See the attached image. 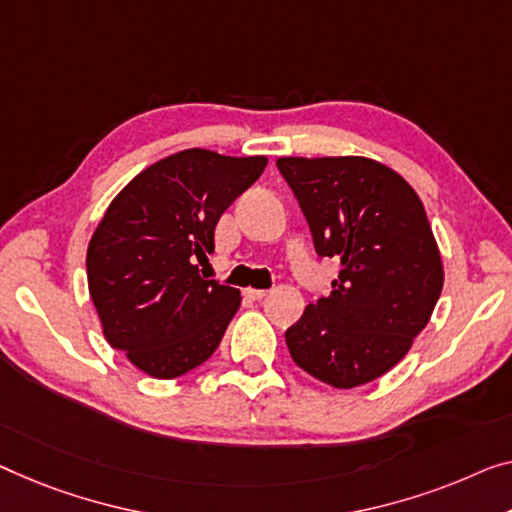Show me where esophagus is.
<instances>
[{
  "label": "esophagus",
  "instance_id": "34e87169",
  "mask_svg": "<svg viewBox=\"0 0 512 512\" xmlns=\"http://www.w3.org/2000/svg\"><path fill=\"white\" fill-rule=\"evenodd\" d=\"M246 296L250 301H262L266 296V289H255V287H248L246 289Z\"/></svg>",
  "mask_w": 512,
  "mask_h": 512
}]
</instances>
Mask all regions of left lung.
Listing matches in <instances>:
<instances>
[{
  "mask_svg": "<svg viewBox=\"0 0 512 512\" xmlns=\"http://www.w3.org/2000/svg\"><path fill=\"white\" fill-rule=\"evenodd\" d=\"M317 255L338 257L333 292L285 331L294 363L333 388L386 375L430 322L444 264L416 190L363 156L278 158Z\"/></svg>",
  "mask_w": 512,
  "mask_h": 512,
  "instance_id": "obj_1",
  "label": "left lung"
}]
</instances>
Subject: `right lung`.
Instances as JSON below:
<instances>
[{
  "mask_svg": "<svg viewBox=\"0 0 512 512\" xmlns=\"http://www.w3.org/2000/svg\"><path fill=\"white\" fill-rule=\"evenodd\" d=\"M269 160L186 149L142 170L110 202L87 248L103 335L137 370L174 379L216 352L241 292L204 280L225 209Z\"/></svg>",
  "mask_w": 512,
  "mask_h": 512,
  "instance_id": "1",
  "label": "right lung"
}]
</instances>
